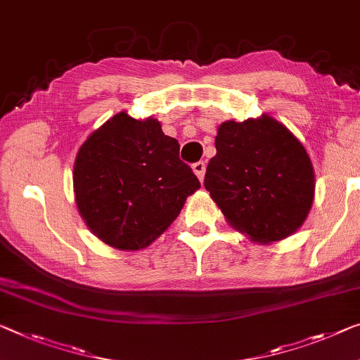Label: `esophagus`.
<instances>
[{
    "instance_id": "1",
    "label": "esophagus",
    "mask_w": 360,
    "mask_h": 360,
    "mask_svg": "<svg viewBox=\"0 0 360 360\" xmlns=\"http://www.w3.org/2000/svg\"><path fill=\"white\" fill-rule=\"evenodd\" d=\"M191 167H193V172L196 174L198 179L202 180V179H204V172H206V164H204L202 161H199V162L193 164Z\"/></svg>"
}]
</instances>
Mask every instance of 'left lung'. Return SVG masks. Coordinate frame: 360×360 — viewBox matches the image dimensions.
<instances>
[{
	"mask_svg": "<svg viewBox=\"0 0 360 360\" xmlns=\"http://www.w3.org/2000/svg\"><path fill=\"white\" fill-rule=\"evenodd\" d=\"M215 149L204 186L226 222L264 245L295 233L311 211L315 190L302 143L264 114L220 124Z\"/></svg>",
	"mask_w": 360,
	"mask_h": 360,
	"instance_id": "1",
	"label": "left lung"
}]
</instances>
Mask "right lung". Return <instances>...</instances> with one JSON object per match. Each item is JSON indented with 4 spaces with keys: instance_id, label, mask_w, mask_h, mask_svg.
Segmentation results:
<instances>
[{
    "instance_id": "add662e5",
    "label": "right lung",
    "mask_w": 360,
    "mask_h": 360,
    "mask_svg": "<svg viewBox=\"0 0 360 360\" xmlns=\"http://www.w3.org/2000/svg\"><path fill=\"white\" fill-rule=\"evenodd\" d=\"M179 151L153 117L119 112L93 131L74 164L75 202L88 229L115 250L151 245L201 186Z\"/></svg>"
}]
</instances>
